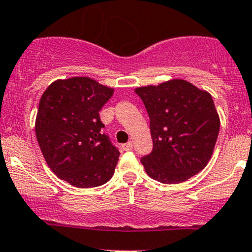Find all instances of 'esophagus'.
<instances>
[{
  "mask_svg": "<svg viewBox=\"0 0 252 252\" xmlns=\"http://www.w3.org/2000/svg\"><path fill=\"white\" fill-rule=\"evenodd\" d=\"M122 149H123L124 151H131V150H133V144H131V142H126V144H123V145H122Z\"/></svg>",
  "mask_w": 252,
  "mask_h": 252,
  "instance_id": "34e87169",
  "label": "esophagus"
}]
</instances>
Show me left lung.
I'll return each mask as SVG.
<instances>
[{"mask_svg":"<svg viewBox=\"0 0 252 252\" xmlns=\"http://www.w3.org/2000/svg\"><path fill=\"white\" fill-rule=\"evenodd\" d=\"M135 93L149 114L154 145L140 159L146 173L163 184H178L202 171L220 126L212 96L182 79Z\"/></svg>","mask_w":252,"mask_h":252,"instance_id":"left-lung-1","label":"left lung"}]
</instances>
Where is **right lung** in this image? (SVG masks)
<instances>
[{
  "label": "right lung",
  "instance_id": "1",
  "mask_svg": "<svg viewBox=\"0 0 252 252\" xmlns=\"http://www.w3.org/2000/svg\"><path fill=\"white\" fill-rule=\"evenodd\" d=\"M112 95L113 89L85 77L56 80L42 94L37 142L53 173L73 187H100L114 173L119 151L98 113Z\"/></svg>",
  "mask_w": 252,
  "mask_h": 252
}]
</instances>
